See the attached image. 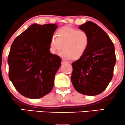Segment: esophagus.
Wrapping results in <instances>:
<instances>
[{"mask_svg": "<svg viewBox=\"0 0 125 125\" xmlns=\"http://www.w3.org/2000/svg\"><path fill=\"white\" fill-rule=\"evenodd\" d=\"M69 62L68 61H64V60H62V64H64V63H69Z\"/></svg>", "mask_w": 125, "mask_h": 125, "instance_id": "34e87169", "label": "esophagus"}]
</instances>
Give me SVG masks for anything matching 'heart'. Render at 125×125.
Masks as SVG:
<instances>
[{"label":"heart","instance_id":"1","mask_svg":"<svg viewBox=\"0 0 125 125\" xmlns=\"http://www.w3.org/2000/svg\"><path fill=\"white\" fill-rule=\"evenodd\" d=\"M89 44L88 34L69 26L61 28L57 36H52L49 49L52 53L58 54L62 49L61 55L67 59L79 58L86 52Z\"/></svg>","mask_w":125,"mask_h":125}]
</instances>
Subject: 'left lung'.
<instances>
[{"label": "left lung", "instance_id": "obj_1", "mask_svg": "<svg viewBox=\"0 0 125 125\" xmlns=\"http://www.w3.org/2000/svg\"><path fill=\"white\" fill-rule=\"evenodd\" d=\"M79 28L88 34L89 44L83 55L72 63L71 81L76 90L95 96L106 89L113 77L116 63L114 44L98 25L88 21Z\"/></svg>", "mask_w": 125, "mask_h": 125}]
</instances>
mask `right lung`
<instances>
[{"label": "right lung", "instance_id": "obj_1", "mask_svg": "<svg viewBox=\"0 0 125 125\" xmlns=\"http://www.w3.org/2000/svg\"><path fill=\"white\" fill-rule=\"evenodd\" d=\"M58 25L34 23L15 39L9 54V77L19 92L30 99L48 94L62 59L51 53L49 43Z\"/></svg>", "mask_w": 125, "mask_h": 125}]
</instances>
